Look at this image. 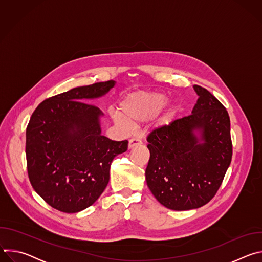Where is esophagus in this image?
Listing matches in <instances>:
<instances>
[{"mask_svg": "<svg viewBox=\"0 0 262 262\" xmlns=\"http://www.w3.org/2000/svg\"><path fill=\"white\" fill-rule=\"evenodd\" d=\"M140 144H142V141H141L140 139H138V138H132V139L128 141V148H133V147L138 146V145H140Z\"/></svg>", "mask_w": 262, "mask_h": 262, "instance_id": "34e87169", "label": "esophagus"}]
</instances>
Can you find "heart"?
Wrapping results in <instances>:
<instances>
[{
  "label": "heart",
  "instance_id": "obj_1",
  "mask_svg": "<svg viewBox=\"0 0 262 262\" xmlns=\"http://www.w3.org/2000/svg\"><path fill=\"white\" fill-rule=\"evenodd\" d=\"M168 101V96L160 92H136L128 95L121 103V114L114 113L115 123L122 127L135 126L157 116ZM177 107L172 106L163 116L162 121L168 122L176 114Z\"/></svg>",
  "mask_w": 262,
  "mask_h": 262
}]
</instances>
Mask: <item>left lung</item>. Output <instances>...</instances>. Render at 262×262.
Segmentation results:
<instances>
[{"instance_id": "left-lung-1", "label": "left lung", "mask_w": 262, "mask_h": 262, "mask_svg": "<svg viewBox=\"0 0 262 262\" xmlns=\"http://www.w3.org/2000/svg\"><path fill=\"white\" fill-rule=\"evenodd\" d=\"M198 94L192 114L154 129L145 171L149 190L173 210L199 208L216 194L232 159L228 112L208 90ZM202 135L197 138L194 132ZM202 140V142L200 141Z\"/></svg>"}]
</instances>
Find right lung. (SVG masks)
Returning a JSON list of instances; mask_svg holds the SVG:
<instances>
[{
	"instance_id": "1",
	"label": "right lung",
	"mask_w": 262,
	"mask_h": 262,
	"mask_svg": "<svg viewBox=\"0 0 262 262\" xmlns=\"http://www.w3.org/2000/svg\"><path fill=\"white\" fill-rule=\"evenodd\" d=\"M114 81L77 87L43 100L26 130L30 182L53 208L73 213L91 206L110 179L114 158L127 150L128 141L101 135V111L84 102L105 94Z\"/></svg>"
}]
</instances>
